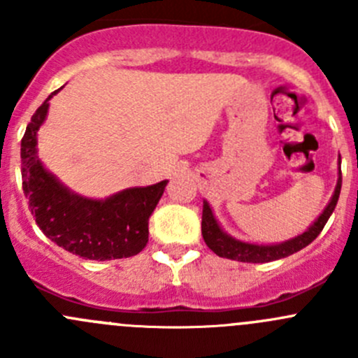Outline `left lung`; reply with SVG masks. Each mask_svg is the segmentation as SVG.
I'll return each mask as SVG.
<instances>
[{"label": "left lung", "instance_id": "1", "mask_svg": "<svg viewBox=\"0 0 358 358\" xmlns=\"http://www.w3.org/2000/svg\"><path fill=\"white\" fill-rule=\"evenodd\" d=\"M339 192H341V173H339L338 185H336L334 196L331 199L327 208L324 209L322 215L319 216L315 223L310 227L306 232H303L301 236L294 237V239L287 241V243L275 244V246H258V244H248L241 243V241L232 239L230 236H227L222 229L216 223L215 216H213L211 208L208 206V202H204V208H202V239L208 244V248L213 252H216L222 258L229 259H237V262H248V263H266L273 262V259L286 258V256L294 255L299 249L308 246L312 241H315V237L322 232V229L326 227L327 220L333 215L336 204H338Z\"/></svg>", "mask_w": 358, "mask_h": 358}]
</instances>
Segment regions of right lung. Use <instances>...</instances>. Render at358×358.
Listing matches in <instances>:
<instances>
[{
  "mask_svg": "<svg viewBox=\"0 0 358 358\" xmlns=\"http://www.w3.org/2000/svg\"><path fill=\"white\" fill-rule=\"evenodd\" d=\"M48 100L32 114L20 145L22 189L36 223L52 243L85 259L106 262L138 255L149 243V218L168 180L122 190L106 201L69 192L36 156V133L46 117Z\"/></svg>",
  "mask_w": 358,
  "mask_h": 358,
  "instance_id": "right-lung-1",
  "label": "right lung"
}]
</instances>
